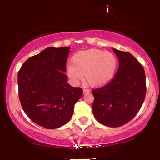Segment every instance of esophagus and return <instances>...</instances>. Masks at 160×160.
<instances>
[{
	"instance_id": "34e87169",
	"label": "esophagus",
	"mask_w": 160,
	"mask_h": 160,
	"mask_svg": "<svg viewBox=\"0 0 160 160\" xmlns=\"http://www.w3.org/2000/svg\"><path fill=\"white\" fill-rule=\"evenodd\" d=\"M89 92H90V91H89V89H83V94H87V93H89Z\"/></svg>"
}]
</instances>
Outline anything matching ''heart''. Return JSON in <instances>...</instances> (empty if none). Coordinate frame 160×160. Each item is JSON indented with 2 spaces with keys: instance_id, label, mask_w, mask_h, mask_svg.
<instances>
[{
  "instance_id": "heart-1",
  "label": "heart",
  "mask_w": 160,
  "mask_h": 160,
  "mask_svg": "<svg viewBox=\"0 0 160 160\" xmlns=\"http://www.w3.org/2000/svg\"><path fill=\"white\" fill-rule=\"evenodd\" d=\"M118 60L111 52L88 49L77 52L67 68V75L71 82L77 84L86 74L87 82L93 87L106 86L113 80L117 71Z\"/></svg>"
}]
</instances>
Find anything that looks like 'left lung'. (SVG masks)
<instances>
[{
    "label": "left lung",
    "mask_w": 160,
    "mask_h": 160,
    "mask_svg": "<svg viewBox=\"0 0 160 160\" xmlns=\"http://www.w3.org/2000/svg\"><path fill=\"white\" fill-rule=\"evenodd\" d=\"M112 50L118 58V69L109 83L92 91V112L103 125L116 128L129 122L143 105L146 77L143 66L131 53Z\"/></svg>",
    "instance_id": "1"
}]
</instances>
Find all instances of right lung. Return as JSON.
<instances>
[{"label":"right lung","mask_w":160,"mask_h":160,"mask_svg":"<svg viewBox=\"0 0 160 160\" xmlns=\"http://www.w3.org/2000/svg\"><path fill=\"white\" fill-rule=\"evenodd\" d=\"M69 47H48L28 58L18 73L19 97L22 109L38 125L55 129L73 115L83 89L67 82Z\"/></svg>","instance_id":"right-lung-1"}]
</instances>
